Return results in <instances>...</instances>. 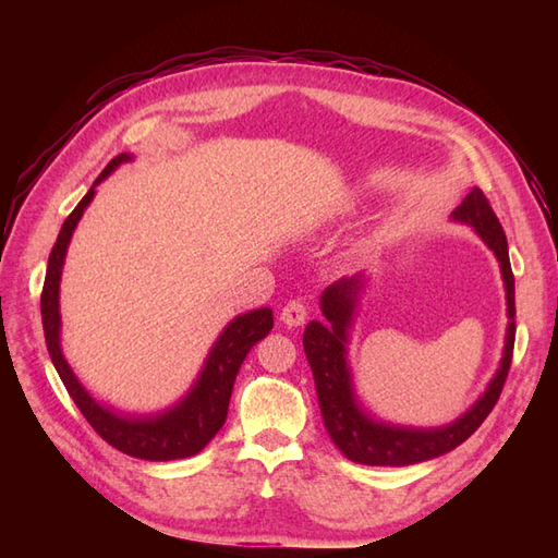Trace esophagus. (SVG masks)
Segmentation results:
<instances>
[{
	"label": "esophagus",
	"instance_id": "obj_1",
	"mask_svg": "<svg viewBox=\"0 0 558 558\" xmlns=\"http://www.w3.org/2000/svg\"><path fill=\"white\" fill-rule=\"evenodd\" d=\"M279 318H281V324H286L289 328H298V326H302L307 320V307L302 305L300 300H293V302H289V305L281 310Z\"/></svg>",
	"mask_w": 558,
	"mask_h": 558
}]
</instances>
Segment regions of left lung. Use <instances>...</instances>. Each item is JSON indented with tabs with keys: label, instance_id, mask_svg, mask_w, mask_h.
<instances>
[{
	"label": "left lung",
	"instance_id": "left-lung-1",
	"mask_svg": "<svg viewBox=\"0 0 558 558\" xmlns=\"http://www.w3.org/2000/svg\"><path fill=\"white\" fill-rule=\"evenodd\" d=\"M451 218L475 230L500 263L505 300H508V330H505L500 365L477 402L447 426H396L369 416L361 408L356 391H353L351 367L347 359L349 330L353 326V316H356L359 300L367 281L363 275H356L330 283L320 293V312H324L326 320L324 324L310 320L305 335H302V347H305L312 367L326 430L335 447L349 461L363 465L400 468L437 459V456L465 442L482 426V421L494 410V404L500 398L505 379H508L510 373L514 349V277L508 256V238H505L498 216L480 189H472L465 195L461 205L451 211Z\"/></svg>",
	"mask_w": 558,
	"mask_h": 558
}]
</instances>
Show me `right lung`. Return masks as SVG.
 <instances>
[{
    "mask_svg": "<svg viewBox=\"0 0 558 558\" xmlns=\"http://www.w3.org/2000/svg\"><path fill=\"white\" fill-rule=\"evenodd\" d=\"M130 154L116 156L105 172L97 177L93 189L86 193L76 209L66 216L62 230L58 234V242L48 256L46 281L41 291V320H44V335L46 347L53 361L58 375L70 391L72 400L81 414L88 418V424L95 433L107 440L118 451H123L134 459L144 461H174V459H189L197 451L205 449L211 437L221 430L228 416V404L232 396L234 377H238L240 367L246 359L251 347L260 342L267 332L272 330L275 318L272 310H253L246 314L234 316L230 324L218 335L211 351L207 353V361L202 365L195 384L191 391L185 393L177 404L156 414H125L113 408H107L99 400H95L86 386L78 381L74 369L66 363L62 347H60V279L66 246L72 242V234L81 221L83 211L95 197V185L107 179L113 170H118L123 162H130Z\"/></svg>",
    "mask_w": 558,
    "mask_h": 558,
    "instance_id": "1",
    "label": "right lung"
}]
</instances>
